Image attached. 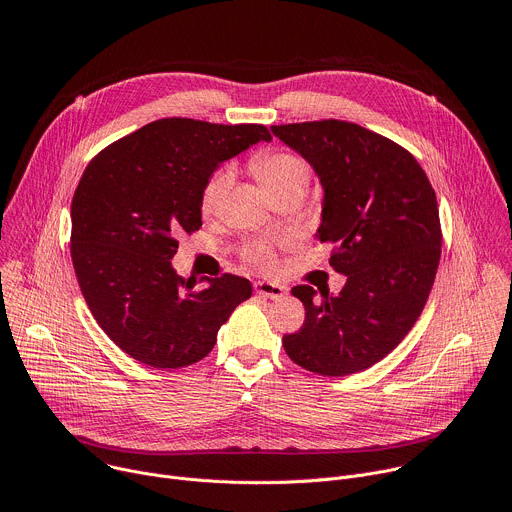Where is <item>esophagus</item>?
<instances>
[{"label": "esophagus", "instance_id": "esophagus-1", "mask_svg": "<svg viewBox=\"0 0 512 512\" xmlns=\"http://www.w3.org/2000/svg\"><path fill=\"white\" fill-rule=\"evenodd\" d=\"M255 291L259 296L263 298H269V300H279L285 296V287L279 285V283H271V281H257L255 283Z\"/></svg>", "mask_w": 512, "mask_h": 512}]
</instances>
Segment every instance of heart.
<instances>
[{
  "label": "heart",
  "instance_id": "heart-1",
  "mask_svg": "<svg viewBox=\"0 0 512 512\" xmlns=\"http://www.w3.org/2000/svg\"><path fill=\"white\" fill-rule=\"evenodd\" d=\"M259 178L263 184L275 194L283 188L294 184H308L310 182V168L308 164L291 152H271L263 156L257 164ZM235 182V170L231 166L218 168L202 190V210L204 214H216L223 208L231 186ZM245 259L261 269H269L275 265V241L273 239H255L245 247Z\"/></svg>",
  "mask_w": 512,
  "mask_h": 512
}]
</instances>
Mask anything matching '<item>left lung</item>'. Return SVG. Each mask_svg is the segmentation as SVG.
Masks as SVG:
<instances>
[{
	"mask_svg": "<svg viewBox=\"0 0 512 512\" xmlns=\"http://www.w3.org/2000/svg\"><path fill=\"white\" fill-rule=\"evenodd\" d=\"M324 186L320 243L346 275L338 296L291 289L306 308L300 332L283 336L287 356L310 373L346 377L385 358L421 316L442 255L435 192L399 143L340 121L273 125Z\"/></svg>",
	"mask_w": 512,
	"mask_h": 512,
	"instance_id": "left-lung-1",
	"label": "left lung"
}]
</instances>
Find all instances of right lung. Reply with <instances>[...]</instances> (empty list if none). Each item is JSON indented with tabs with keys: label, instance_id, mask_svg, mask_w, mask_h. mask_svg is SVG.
I'll return each instance as SVG.
<instances>
[{
	"label": "right lung",
	"instance_id": "obj_1",
	"mask_svg": "<svg viewBox=\"0 0 512 512\" xmlns=\"http://www.w3.org/2000/svg\"><path fill=\"white\" fill-rule=\"evenodd\" d=\"M259 123L158 119L113 141L87 166L70 216V257L85 302L103 332L154 369L202 360L251 281L223 273L182 277L170 259L178 235L202 227V190L218 164L257 141Z\"/></svg>",
	"mask_w": 512,
	"mask_h": 512
}]
</instances>
